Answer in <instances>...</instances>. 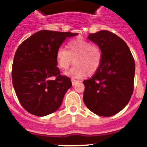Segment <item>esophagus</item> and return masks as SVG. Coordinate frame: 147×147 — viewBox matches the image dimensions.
I'll use <instances>...</instances> for the list:
<instances>
[{"label": "esophagus", "mask_w": 147, "mask_h": 147, "mask_svg": "<svg viewBox=\"0 0 147 147\" xmlns=\"http://www.w3.org/2000/svg\"><path fill=\"white\" fill-rule=\"evenodd\" d=\"M71 82H72L73 85H75L76 83H78L80 81H78V80H74V79H71Z\"/></svg>", "instance_id": "34e87169"}]
</instances>
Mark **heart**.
Segmentation results:
<instances>
[{
    "label": "heart",
    "instance_id": "b5f03b06",
    "mask_svg": "<svg viewBox=\"0 0 147 147\" xmlns=\"http://www.w3.org/2000/svg\"><path fill=\"white\" fill-rule=\"evenodd\" d=\"M100 48L82 39L70 40L65 49L59 48L56 53L58 67L66 71L74 62L75 66L66 74L74 78H82L88 74L92 75L98 71L102 62Z\"/></svg>",
    "mask_w": 147,
    "mask_h": 147
}]
</instances>
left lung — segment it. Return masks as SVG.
Instances as JSON below:
<instances>
[{"label":"left lung","instance_id":"1","mask_svg":"<svg viewBox=\"0 0 147 147\" xmlns=\"http://www.w3.org/2000/svg\"><path fill=\"white\" fill-rule=\"evenodd\" d=\"M88 38L102 51V62L90 79L83 81V101L100 116L118 113L128 104L134 89L136 65L127 43L112 32L102 30Z\"/></svg>","mask_w":147,"mask_h":147}]
</instances>
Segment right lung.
I'll use <instances>...</instances> for the list:
<instances>
[{"instance_id":"add662e5","label":"right lung","mask_w":147,"mask_h":147,"mask_svg":"<svg viewBox=\"0 0 147 147\" xmlns=\"http://www.w3.org/2000/svg\"><path fill=\"white\" fill-rule=\"evenodd\" d=\"M71 32L42 30L24 40L17 49L11 78L23 107L29 113L45 116L57 110L71 79L60 74L56 53Z\"/></svg>"}]
</instances>
